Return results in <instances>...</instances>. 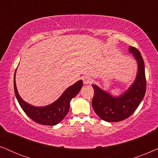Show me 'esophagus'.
I'll list each match as a JSON object with an SVG mask.
<instances>
[{"instance_id": "34e87169", "label": "esophagus", "mask_w": 158, "mask_h": 158, "mask_svg": "<svg viewBox=\"0 0 158 158\" xmlns=\"http://www.w3.org/2000/svg\"><path fill=\"white\" fill-rule=\"evenodd\" d=\"M92 79L89 77H85L83 78V83L85 85H90L92 83Z\"/></svg>"}]
</instances>
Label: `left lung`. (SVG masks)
Here are the masks:
<instances>
[{"mask_svg": "<svg viewBox=\"0 0 158 158\" xmlns=\"http://www.w3.org/2000/svg\"><path fill=\"white\" fill-rule=\"evenodd\" d=\"M129 51L137 62L138 69L135 80L127 91L114 97L98 86L92 85L94 89L92 108L101 119L107 122H118L129 118L137 108L146 92L144 60L136 48L130 46Z\"/></svg>", "mask_w": 158, "mask_h": 158, "instance_id": "obj_1", "label": "left lung"}]
</instances>
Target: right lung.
I'll return each mask as SVG.
<instances>
[{"instance_id": "right-lung-1", "label": "right lung", "mask_w": 158, "mask_h": 158, "mask_svg": "<svg viewBox=\"0 0 158 158\" xmlns=\"http://www.w3.org/2000/svg\"><path fill=\"white\" fill-rule=\"evenodd\" d=\"M16 70L14 73V92L21 108L31 120L43 125H56L64 118L69 110L71 99L79 93L83 84L82 80L78 81L67 88L60 98L54 102L46 106L37 107L27 103L20 97L16 85Z\"/></svg>"}]
</instances>
